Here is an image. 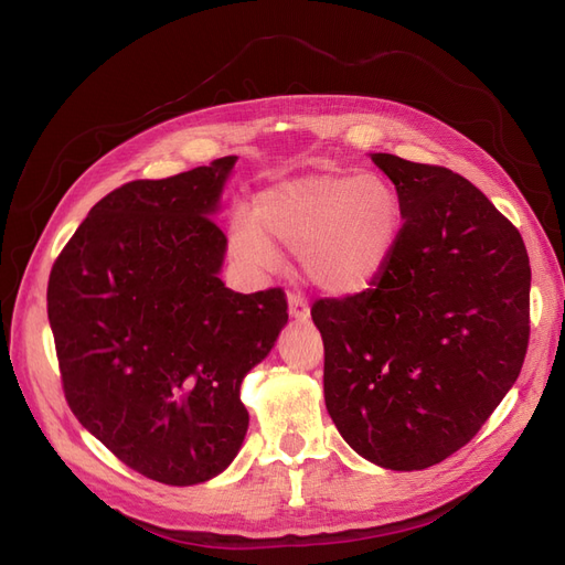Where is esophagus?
<instances>
[{"mask_svg":"<svg viewBox=\"0 0 565 565\" xmlns=\"http://www.w3.org/2000/svg\"><path fill=\"white\" fill-rule=\"evenodd\" d=\"M287 303H289V316H292L295 320H306L309 318V301H306L303 295L299 292H289L287 297Z\"/></svg>","mask_w":565,"mask_h":565,"instance_id":"1","label":"esophagus"}]
</instances>
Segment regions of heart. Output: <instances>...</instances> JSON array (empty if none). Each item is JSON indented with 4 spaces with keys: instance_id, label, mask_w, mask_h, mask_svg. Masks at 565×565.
<instances>
[{
    "instance_id": "obj_1",
    "label": "heart",
    "mask_w": 565,
    "mask_h": 565,
    "mask_svg": "<svg viewBox=\"0 0 565 565\" xmlns=\"http://www.w3.org/2000/svg\"><path fill=\"white\" fill-rule=\"evenodd\" d=\"M401 228L403 204L384 177L318 172L264 191L256 221L235 216L231 245L262 268L278 264L273 245L301 254L306 278L324 295L358 297L380 280Z\"/></svg>"
}]
</instances>
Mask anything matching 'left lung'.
<instances>
[{
	"mask_svg": "<svg viewBox=\"0 0 565 565\" xmlns=\"http://www.w3.org/2000/svg\"><path fill=\"white\" fill-rule=\"evenodd\" d=\"M405 224L367 292L318 299L324 405L349 446L393 471L434 467L481 431L530 339L519 228L448 167L374 152Z\"/></svg>",
	"mask_w": 565,
	"mask_h": 565,
	"instance_id": "1",
	"label": "left lung"
}]
</instances>
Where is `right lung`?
<instances>
[{"label": "right lung", "mask_w": 565, "mask_h": 565, "mask_svg": "<svg viewBox=\"0 0 565 565\" xmlns=\"http://www.w3.org/2000/svg\"><path fill=\"white\" fill-rule=\"evenodd\" d=\"M237 158L98 200L51 266L46 313L65 401L134 471L195 486L243 446L245 374L287 322L282 287L218 278L216 202Z\"/></svg>", "instance_id": "add662e5"}]
</instances>
